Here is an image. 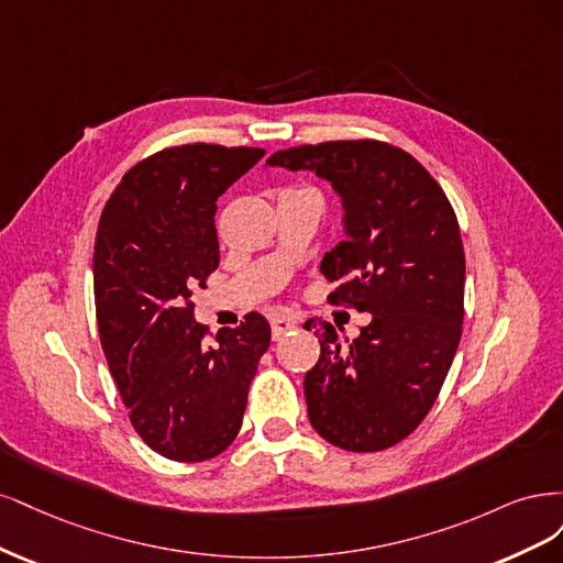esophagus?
Segmentation results:
<instances>
[{
  "instance_id": "esophagus-1",
  "label": "esophagus",
  "mask_w": 563,
  "mask_h": 563,
  "mask_svg": "<svg viewBox=\"0 0 563 563\" xmlns=\"http://www.w3.org/2000/svg\"><path fill=\"white\" fill-rule=\"evenodd\" d=\"M299 328V322L289 316H274L271 318V332H274V339H280L285 334H289L292 330Z\"/></svg>"
}]
</instances>
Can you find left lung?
<instances>
[{
	"instance_id": "1",
	"label": "left lung",
	"mask_w": 563,
	"mask_h": 563,
	"mask_svg": "<svg viewBox=\"0 0 563 563\" xmlns=\"http://www.w3.org/2000/svg\"><path fill=\"white\" fill-rule=\"evenodd\" d=\"M268 163L316 170L341 194L346 241L320 271L336 283L330 303L372 313L353 341L328 320L313 324L320 360L303 378L308 419L339 449H388L421 426L459 349L465 252L456 212L421 163L384 140L299 144Z\"/></svg>"
}]
</instances>
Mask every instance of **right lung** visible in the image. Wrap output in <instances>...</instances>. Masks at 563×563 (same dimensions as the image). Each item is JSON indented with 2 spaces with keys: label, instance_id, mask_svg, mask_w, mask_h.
<instances>
[{
  "label": "right lung",
  "instance_id": "add662e5",
  "mask_svg": "<svg viewBox=\"0 0 563 563\" xmlns=\"http://www.w3.org/2000/svg\"><path fill=\"white\" fill-rule=\"evenodd\" d=\"M262 156L175 144L137 161L100 214L93 289L107 365L142 442L177 463L214 459L235 440L271 343L255 311L208 343L191 301L220 266L217 198Z\"/></svg>",
  "mask_w": 563,
  "mask_h": 563
}]
</instances>
